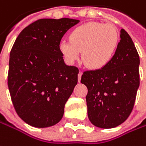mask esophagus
I'll return each mask as SVG.
<instances>
[{"instance_id": "34e87169", "label": "esophagus", "mask_w": 146, "mask_h": 146, "mask_svg": "<svg viewBox=\"0 0 146 146\" xmlns=\"http://www.w3.org/2000/svg\"><path fill=\"white\" fill-rule=\"evenodd\" d=\"M82 74L83 73L80 71L79 73H78V82H80V80H81V77H82Z\"/></svg>"}]
</instances>
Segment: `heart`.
Returning <instances> with one entry per match:
<instances>
[{
	"label": "heart",
	"instance_id": "1",
	"mask_svg": "<svg viewBox=\"0 0 146 146\" xmlns=\"http://www.w3.org/2000/svg\"><path fill=\"white\" fill-rule=\"evenodd\" d=\"M119 42L117 27L113 24L87 22L74 28L69 41L59 43V51L65 60L73 63L79 57L88 68L100 69L113 59Z\"/></svg>",
	"mask_w": 146,
	"mask_h": 146
}]
</instances>
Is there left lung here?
<instances>
[{
	"instance_id": "left-lung-1",
	"label": "left lung",
	"mask_w": 146,
	"mask_h": 146,
	"mask_svg": "<svg viewBox=\"0 0 146 146\" xmlns=\"http://www.w3.org/2000/svg\"><path fill=\"white\" fill-rule=\"evenodd\" d=\"M139 57L124 29L110 62L103 68L84 72L81 83L88 88V116L94 125L110 129L121 125L134 108L139 86Z\"/></svg>"
}]
</instances>
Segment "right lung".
Here are the masks:
<instances>
[{
	"mask_svg": "<svg viewBox=\"0 0 146 146\" xmlns=\"http://www.w3.org/2000/svg\"><path fill=\"white\" fill-rule=\"evenodd\" d=\"M79 22L39 19L24 28L10 52L7 84L16 112L30 125L58 123L78 83V68L67 66L59 51L62 37Z\"/></svg>",
	"mask_w": 146,
	"mask_h": 146,
	"instance_id": "1",
	"label": "right lung"
}]
</instances>
